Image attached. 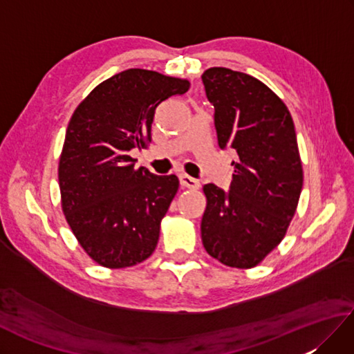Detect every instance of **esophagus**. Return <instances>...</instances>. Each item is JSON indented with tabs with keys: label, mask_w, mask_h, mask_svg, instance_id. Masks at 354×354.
Returning <instances> with one entry per match:
<instances>
[{
	"label": "esophagus",
	"mask_w": 354,
	"mask_h": 354,
	"mask_svg": "<svg viewBox=\"0 0 354 354\" xmlns=\"http://www.w3.org/2000/svg\"><path fill=\"white\" fill-rule=\"evenodd\" d=\"M179 181H181L183 187H185V189H190V190H196V189H199V185H201L198 179H194L189 175H181V176H179Z\"/></svg>",
	"instance_id": "1"
}]
</instances>
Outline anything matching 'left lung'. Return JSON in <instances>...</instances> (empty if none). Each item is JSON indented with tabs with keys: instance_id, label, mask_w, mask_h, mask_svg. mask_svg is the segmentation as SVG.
<instances>
[{
	"instance_id": "obj_1",
	"label": "left lung",
	"mask_w": 354,
	"mask_h": 354,
	"mask_svg": "<svg viewBox=\"0 0 354 354\" xmlns=\"http://www.w3.org/2000/svg\"><path fill=\"white\" fill-rule=\"evenodd\" d=\"M217 141L237 152L230 192L204 185L201 234L222 265L255 268L281 243L297 213L303 164L284 102L250 74L213 66L202 74Z\"/></svg>"
}]
</instances>
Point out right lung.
I'll use <instances>...</instances> for the list:
<instances>
[{
	"mask_svg": "<svg viewBox=\"0 0 354 354\" xmlns=\"http://www.w3.org/2000/svg\"><path fill=\"white\" fill-rule=\"evenodd\" d=\"M189 88L187 79L131 68L103 80L74 109L57 167L61 205L97 265L131 268L153 254L179 181L135 169L129 152L152 141L158 104Z\"/></svg>",
	"mask_w": 354,
	"mask_h": 354,
	"instance_id": "right-lung-1",
	"label": "right lung"
}]
</instances>
